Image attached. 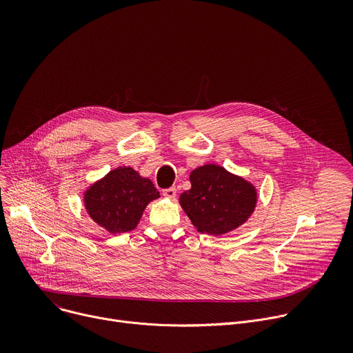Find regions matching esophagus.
<instances>
[{"label":"esophagus","instance_id":"1","mask_svg":"<svg viewBox=\"0 0 353 353\" xmlns=\"http://www.w3.org/2000/svg\"><path fill=\"white\" fill-rule=\"evenodd\" d=\"M163 194L165 198H168V199H172V198H175L176 196V189L174 188V186H171V188H167V189H164L163 190Z\"/></svg>","mask_w":353,"mask_h":353}]
</instances>
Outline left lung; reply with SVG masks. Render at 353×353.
I'll return each mask as SVG.
<instances>
[{
    "instance_id": "8db88e82",
    "label": "left lung",
    "mask_w": 353,
    "mask_h": 353,
    "mask_svg": "<svg viewBox=\"0 0 353 353\" xmlns=\"http://www.w3.org/2000/svg\"><path fill=\"white\" fill-rule=\"evenodd\" d=\"M190 189L179 196L183 212L201 232L221 236L243 225L254 213L258 193L252 183L216 164L190 172Z\"/></svg>"
}]
</instances>
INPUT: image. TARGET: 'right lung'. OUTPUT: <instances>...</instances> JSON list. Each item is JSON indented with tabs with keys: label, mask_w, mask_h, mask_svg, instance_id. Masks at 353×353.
<instances>
[{
	"label": "right lung",
	"mask_w": 353,
	"mask_h": 353,
	"mask_svg": "<svg viewBox=\"0 0 353 353\" xmlns=\"http://www.w3.org/2000/svg\"><path fill=\"white\" fill-rule=\"evenodd\" d=\"M159 198L160 192L148 178L130 167H119L85 190L84 206L98 225L121 234L134 230L147 205Z\"/></svg>",
	"instance_id": "right-lung-1"
}]
</instances>
